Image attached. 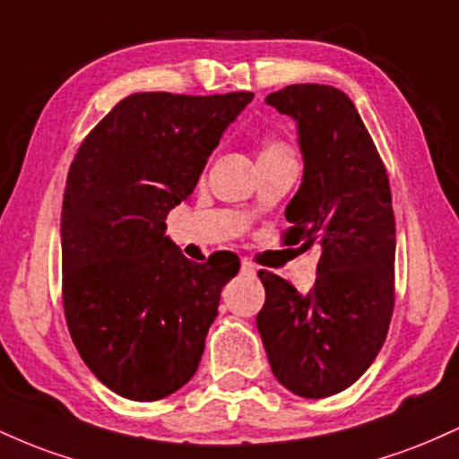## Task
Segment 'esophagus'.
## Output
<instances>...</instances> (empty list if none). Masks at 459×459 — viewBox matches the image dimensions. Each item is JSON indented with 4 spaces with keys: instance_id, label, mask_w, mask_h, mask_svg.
Returning a JSON list of instances; mask_svg holds the SVG:
<instances>
[{
    "instance_id": "esophagus-1",
    "label": "esophagus",
    "mask_w": 459,
    "mask_h": 459,
    "mask_svg": "<svg viewBox=\"0 0 459 459\" xmlns=\"http://www.w3.org/2000/svg\"><path fill=\"white\" fill-rule=\"evenodd\" d=\"M256 273V267L252 265L250 261H241V276H247V278H252Z\"/></svg>"
}]
</instances>
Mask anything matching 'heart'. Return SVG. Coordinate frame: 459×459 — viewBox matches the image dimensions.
I'll use <instances>...</instances> for the list:
<instances>
[{
    "label": "heart",
    "mask_w": 459,
    "mask_h": 459,
    "mask_svg": "<svg viewBox=\"0 0 459 459\" xmlns=\"http://www.w3.org/2000/svg\"><path fill=\"white\" fill-rule=\"evenodd\" d=\"M289 146L281 140H270L265 146H263L261 155H289Z\"/></svg>",
    "instance_id": "b5f03b06"
}]
</instances>
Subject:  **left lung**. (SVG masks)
Instances as JSON below:
<instances>
[{"label":"left lung","mask_w":459,"mask_h":459,"mask_svg":"<svg viewBox=\"0 0 459 459\" xmlns=\"http://www.w3.org/2000/svg\"><path fill=\"white\" fill-rule=\"evenodd\" d=\"M267 103L298 120L304 181L284 246L319 252L308 293L261 270L256 328L276 380L307 399L351 386L380 354L394 308V213L384 161L345 92L293 83Z\"/></svg>","instance_id":"obj_1"}]
</instances>
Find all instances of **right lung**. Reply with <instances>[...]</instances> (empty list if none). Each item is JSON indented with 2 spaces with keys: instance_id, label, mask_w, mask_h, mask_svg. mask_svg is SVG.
Here are the masks:
<instances>
[{
  "instance_id": "add662e5",
  "label": "right lung",
  "mask_w": 459,
  "mask_h": 459,
  "mask_svg": "<svg viewBox=\"0 0 459 459\" xmlns=\"http://www.w3.org/2000/svg\"><path fill=\"white\" fill-rule=\"evenodd\" d=\"M252 92H135L79 146L62 203V304L71 339L109 391L168 397L196 373L239 263H194L166 218L196 187Z\"/></svg>"
}]
</instances>
